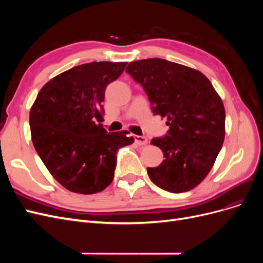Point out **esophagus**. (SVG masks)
Instances as JSON below:
<instances>
[{"label":"esophagus","mask_w":263,"mask_h":263,"mask_svg":"<svg viewBox=\"0 0 263 263\" xmlns=\"http://www.w3.org/2000/svg\"><path fill=\"white\" fill-rule=\"evenodd\" d=\"M134 139H135V142H136L137 145L139 146H142V145H146L147 144V138L145 136H138V135H135L134 136Z\"/></svg>","instance_id":"obj_1"}]
</instances>
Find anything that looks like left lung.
<instances>
[{"instance_id": "obj_1", "label": "left lung", "mask_w": 263, "mask_h": 263, "mask_svg": "<svg viewBox=\"0 0 263 263\" xmlns=\"http://www.w3.org/2000/svg\"><path fill=\"white\" fill-rule=\"evenodd\" d=\"M149 99L155 115L168 118L169 130L151 144L164 160L147 173L171 193L192 190L205 179L225 138V108L200 71L160 58L130 62L126 69Z\"/></svg>"}]
</instances>
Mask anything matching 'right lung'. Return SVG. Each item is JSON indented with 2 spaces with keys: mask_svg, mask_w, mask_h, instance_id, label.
I'll return each instance as SVG.
<instances>
[{
  "mask_svg": "<svg viewBox=\"0 0 263 263\" xmlns=\"http://www.w3.org/2000/svg\"><path fill=\"white\" fill-rule=\"evenodd\" d=\"M126 62H90L46 83L29 113L31 140L51 176L80 194L101 192L112 183L117 151L132 145L128 132L107 133L101 124L106 86Z\"/></svg>",
  "mask_w": 263,
  "mask_h": 263,
  "instance_id": "obj_1",
  "label": "right lung"
}]
</instances>
